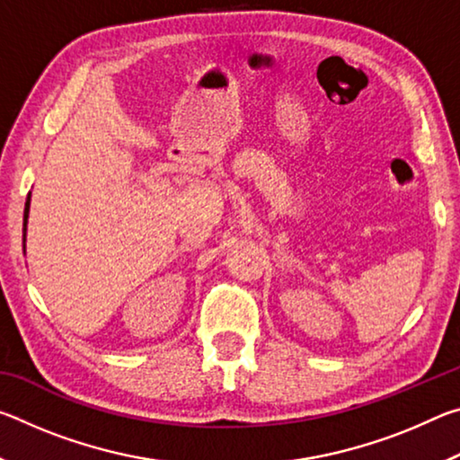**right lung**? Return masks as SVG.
Instances as JSON below:
<instances>
[{
	"mask_svg": "<svg viewBox=\"0 0 460 460\" xmlns=\"http://www.w3.org/2000/svg\"><path fill=\"white\" fill-rule=\"evenodd\" d=\"M28 213H30V194H28L26 208H24V252H26V225H28Z\"/></svg>",
	"mask_w": 460,
	"mask_h": 460,
	"instance_id": "add662e5",
	"label": "right lung"
}]
</instances>
